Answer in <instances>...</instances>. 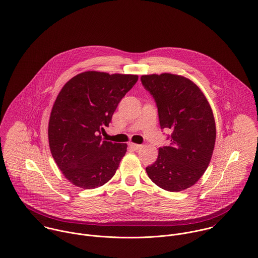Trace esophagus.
<instances>
[{"label": "esophagus", "instance_id": "obj_1", "mask_svg": "<svg viewBox=\"0 0 258 258\" xmlns=\"http://www.w3.org/2000/svg\"><path fill=\"white\" fill-rule=\"evenodd\" d=\"M130 147L134 150V151H137V150H139L141 147H142V145H138V144H134V143H131L130 144Z\"/></svg>", "mask_w": 258, "mask_h": 258}]
</instances>
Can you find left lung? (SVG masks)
Listing matches in <instances>:
<instances>
[{"instance_id": "8db88e82", "label": "left lung", "mask_w": 258, "mask_h": 258, "mask_svg": "<svg viewBox=\"0 0 258 258\" xmlns=\"http://www.w3.org/2000/svg\"><path fill=\"white\" fill-rule=\"evenodd\" d=\"M142 84L153 96L161 130L169 128L170 145L159 148L155 163L146 171L150 179L168 191H181L207 170L216 142L212 108L198 86L173 74L145 75Z\"/></svg>"}]
</instances>
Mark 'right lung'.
<instances>
[{
	"label": "right lung",
	"mask_w": 258,
	"mask_h": 258,
	"mask_svg": "<svg viewBox=\"0 0 258 258\" xmlns=\"http://www.w3.org/2000/svg\"><path fill=\"white\" fill-rule=\"evenodd\" d=\"M138 79L137 75L84 72L58 93L49 117L48 142L56 165L74 185L96 188L115 174L127 145L102 141L100 134Z\"/></svg>",
	"instance_id": "add662e5"
}]
</instances>
